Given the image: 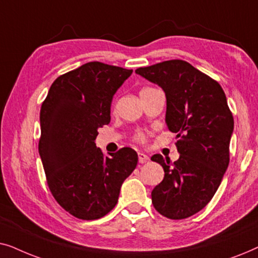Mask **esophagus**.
Returning a JSON list of instances; mask_svg holds the SVG:
<instances>
[{
  "mask_svg": "<svg viewBox=\"0 0 258 258\" xmlns=\"http://www.w3.org/2000/svg\"><path fill=\"white\" fill-rule=\"evenodd\" d=\"M147 161H149V156L143 153H139V162L140 163H146Z\"/></svg>",
  "mask_w": 258,
  "mask_h": 258,
  "instance_id": "esophagus-1",
  "label": "esophagus"
}]
</instances>
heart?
<instances>
[{"label": "heart", "mask_w": 258, "mask_h": 258, "mask_svg": "<svg viewBox=\"0 0 258 258\" xmlns=\"http://www.w3.org/2000/svg\"><path fill=\"white\" fill-rule=\"evenodd\" d=\"M150 89H154V88H144V89H142V91H144V90H150ZM134 139H135V141H137V142L143 143L144 141H146V136H144L143 133L139 132V133L135 134V136H134Z\"/></svg>", "instance_id": "obj_1"}]
</instances>
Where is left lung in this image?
<instances>
[{"mask_svg": "<svg viewBox=\"0 0 258 258\" xmlns=\"http://www.w3.org/2000/svg\"><path fill=\"white\" fill-rule=\"evenodd\" d=\"M135 72L164 90L165 122L178 139V161L164 160L160 154L151 157L164 170L151 201L164 217L183 220L202 210L221 184L230 161L234 117L220 83L183 59Z\"/></svg>", "mask_w": 258, "mask_h": 258, "instance_id": "8db88e82", "label": "left lung"}]
</instances>
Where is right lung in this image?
I'll return each instance as SVG.
<instances>
[{"label":"right lung","instance_id":"obj_1","mask_svg":"<svg viewBox=\"0 0 258 258\" xmlns=\"http://www.w3.org/2000/svg\"><path fill=\"white\" fill-rule=\"evenodd\" d=\"M132 69L88 62L58 76L40 112L38 153L47 184L59 206L80 220H97L114 209L137 153L122 148L104 156L97 129L110 122L114 94Z\"/></svg>","mask_w":258,"mask_h":258}]
</instances>
